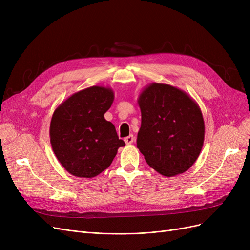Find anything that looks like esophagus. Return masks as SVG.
I'll return each mask as SVG.
<instances>
[{"instance_id":"esophagus-1","label":"esophagus","mask_w":250,"mask_h":250,"mask_svg":"<svg viewBox=\"0 0 250 250\" xmlns=\"http://www.w3.org/2000/svg\"><path fill=\"white\" fill-rule=\"evenodd\" d=\"M124 141H125V143L127 144V145H130V144H132V143L134 142V137H133L132 134H130L129 137L125 138V139H124Z\"/></svg>"}]
</instances>
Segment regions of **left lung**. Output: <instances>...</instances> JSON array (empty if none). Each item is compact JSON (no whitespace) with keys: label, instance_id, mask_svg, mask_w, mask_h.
I'll return each mask as SVG.
<instances>
[{"label":"left lung","instance_id":"8db88e82","mask_svg":"<svg viewBox=\"0 0 250 250\" xmlns=\"http://www.w3.org/2000/svg\"><path fill=\"white\" fill-rule=\"evenodd\" d=\"M142 124L138 148L151 168L166 177L190 169L204 141L199 105L184 90L150 83L139 95Z\"/></svg>","mask_w":250,"mask_h":250}]
</instances>
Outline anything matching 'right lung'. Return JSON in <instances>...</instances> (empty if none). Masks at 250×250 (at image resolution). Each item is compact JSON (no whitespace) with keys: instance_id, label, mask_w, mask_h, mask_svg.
<instances>
[{"instance_id":"obj_1","label":"right lung","mask_w":250,"mask_h":250,"mask_svg":"<svg viewBox=\"0 0 250 250\" xmlns=\"http://www.w3.org/2000/svg\"><path fill=\"white\" fill-rule=\"evenodd\" d=\"M115 99L110 87L94 85L73 94L54 110L50 142L58 162L74 176L92 178L107 169L125 146L105 120Z\"/></svg>"}]
</instances>
